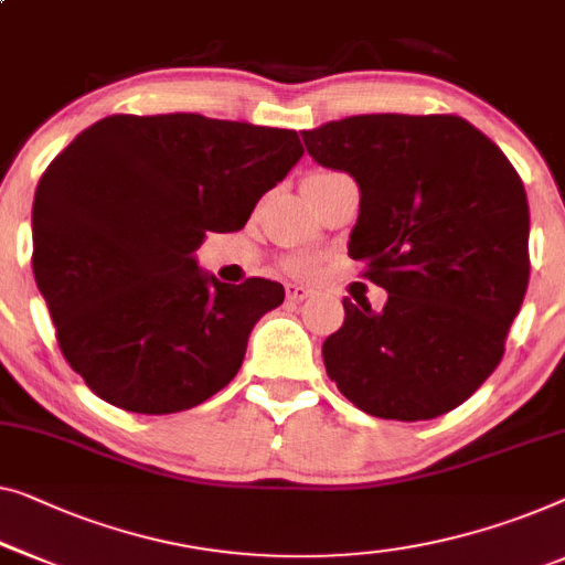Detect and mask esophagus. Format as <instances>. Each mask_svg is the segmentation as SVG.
I'll list each match as a JSON object with an SVG mask.
<instances>
[{
	"mask_svg": "<svg viewBox=\"0 0 565 565\" xmlns=\"http://www.w3.org/2000/svg\"><path fill=\"white\" fill-rule=\"evenodd\" d=\"M310 296H313V290H310V288H302V285H288V300L290 302H302Z\"/></svg>",
	"mask_w": 565,
	"mask_h": 565,
	"instance_id": "1",
	"label": "esophagus"
}]
</instances>
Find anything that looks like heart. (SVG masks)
Listing matches in <instances>:
<instances>
[{"instance_id": "1", "label": "heart", "mask_w": 565, "mask_h": 565, "mask_svg": "<svg viewBox=\"0 0 565 565\" xmlns=\"http://www.w3.org/2000/svg\"><path fill=\"white\" fill-rule=\"evenodd\" d=\"M323 173H329V170H318V173H313V175H323ZM288 269L292 275H310L316 269V263L308 257H298V259H290Z\"/></svg>"}]
</instances>
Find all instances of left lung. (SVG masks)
Masks as SVG:
<instances>
[{
    "mask_svg": "<svg viewBox=\"0 0 565 565\" xmlns=\"http://www.w3.org/2000/svg\"><path fill=\"white\" fill-rule=\"evenodd\" d=\"M362 201L349 257L390 292L343 298L323 364L359 411L430 420L469 399L504 356L530 280V209L518 170L456 114H362L302 132Z\"/></svg>",
    "mask_w": 565,
    "mask_h": 565,
    "instance_id": "obj_1",
    "label": "left lung"
}]
</instances>
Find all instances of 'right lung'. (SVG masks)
Here are the masks:
<instances>
[{"instance_id": "right-lung-1", "label": "right lung", "mask_w": 565, "mask_h": 565, "mask_svg": "<svg viewBox=\"0 0 565 565\" xmlns=\"http://www.w3.org/2000/svg\"><path fill=\"white\" fill-rule=\"evenodd\" d=\"M302 158L296 129L201 114H111L40 178L32 273L65 362L129 413L206 403L239 372L280 282H218L195 265L206 232H239Z\"/></svg>"}]
</instances>
